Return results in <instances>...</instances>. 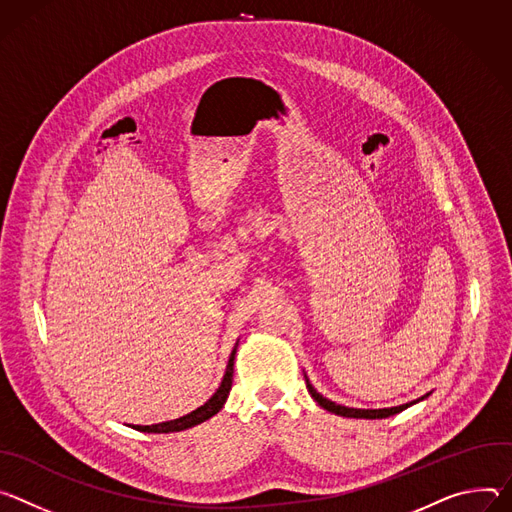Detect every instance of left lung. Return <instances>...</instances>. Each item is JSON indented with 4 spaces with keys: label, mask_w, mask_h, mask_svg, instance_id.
<instances>
[{
    "label": "left lung",
    "mask_w": 512,
    "mask_h": 512,
    "mask_svg": "<svg viewBox=\"0 0 512 512\" xmlns=\"http://www.w3.org/2000/svg\"><path fill=\"white\" fill-rule=\"evenodd\" d=\"M305 382H307L309 394L313 396V401H315L319 407H323L325 411H329V413H333V415L348 417V419H386V417H392V415H396V413H401V411H405V409L417 405L419 401H423V399H427V396H429V392H427L425 396H421V399H417V401H411V403L399 405V407H390V409H352V407L337 405V403L325 399L323 394H319V392L313 388V384L309 382L307 376H305Z\"/></svg>",
    "instance_id": "8db88e82"
}]
</instances>
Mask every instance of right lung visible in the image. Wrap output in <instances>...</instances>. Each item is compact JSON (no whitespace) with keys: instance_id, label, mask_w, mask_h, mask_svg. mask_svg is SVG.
I'll list each match as a JSON object with an SVG mask.
<instances>
[{"instance_id":"obj_1","label":"right lung","mask_w":512,"mask_h":512,"mask_svg":"<svg viewBox=\"0 0 512 512\" xmlns=\"http://www.w3.org/2000/svg\"><path fill=\"white\" fill-rule=\"evenodd\" d=\"M236 350H238V342L230 354V360H227V366H225V374L221 378V384L217 386V390L211 394V399L197 407L195 411H191L189 415L185 417H179V419H173V421H164V423H156V425H134L132 429L136 431H142V433H175V431H185V429H191L207 419H211L213 415H217L221 411V407L225 405L227 401V394H230L232 390V380H234V360H236Z\"/></svg>"}]
</instances>
